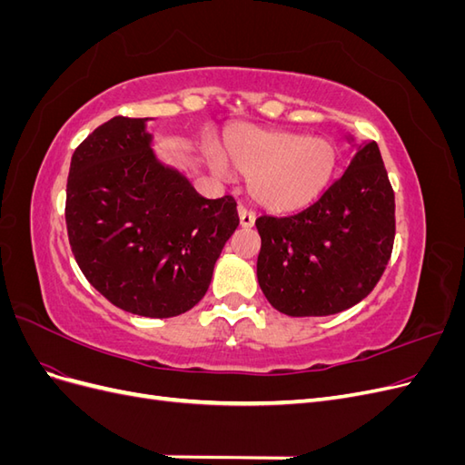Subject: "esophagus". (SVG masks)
<instances>
[{
  "label": "esophagus",
  "mask_w": 465,
  "mask_h": 465,
  "mask_svg": "<svg viewBox=\"0 0 465 465\" xmlns=\"http://www.w3.org/2000/svg\"><path fill=\"white\" fill-rule=\"evenodd\" d=\"M238 217H241V224L242 227H254V221H256V215H254V211H250V209H246L244 205H241L238 207Z\"/></svg>",
  "instance_id": "1"
}]
</instances>
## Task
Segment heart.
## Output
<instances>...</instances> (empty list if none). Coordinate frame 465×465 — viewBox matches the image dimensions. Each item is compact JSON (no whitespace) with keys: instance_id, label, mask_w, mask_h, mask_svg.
Listing matches in <instances>:
<instances>
[{"instance_id":"heart-1","label":"heart","mask_w":465,"mask_h":465,"mask_svg":"<svg viewBox=\"0 0 465 465\" xmlns=\"http://www.w3.org/2000/svg\"><path fill=\"white\" fill-rule=\"evenodd\" d=\"M224 157L248 174L252 198L272 211H297L311 205L328 188L337 164V149L323 137L291 132L236 128L224 137ZM213 171L224 164L209 154Z\"/></svg>"}]
</instances>
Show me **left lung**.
I'll return each instance as SVG.
<instances>
[{
  "label": "left lung",
  "instance_id": "obj_1",
  "mask_svg": "<svg viewBox=\"0 0 465 465\" xmlns=\"http://www.w3.org/2000/svg\"><path fill=\"white\" fill-rule=\"evenodd\" d=\"M258 283L287 316H330L361 302L391 256L396 202L376 142L297 215L256 219Z\"/></svg>",
  "mask_w": 465,
  "mask_h": 465
}]
</instances>
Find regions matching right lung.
Returning <instances> with one entry per match:
<instances>
[{"mask_svg": "<svg viewBox=\"0 0 465 465\" xmlns=\"http://www.w3.org/2000/svg\"><path fill=\"white\" fill-rule=\"evenodd\" d=\"M145 122L114 116L83 139L69 166L65 224L77 265L104 299L173 318L203 299L238 213L232 195L205 200L159 163Z\"/></svg>", "mask_w": 465, "mask_h": 465, "instance_id": "1", "label": "right lung"}]
</instances>
